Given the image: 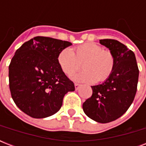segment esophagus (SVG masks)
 <instances>
[{
    "mask_svg": "<svg viewBox=\"0 0 146 146\" xmlns=\"http://www.w3.org/2000/svg\"><path fill=\"white\" fill-rule=\"evenodd\" d=\"M80 84L75 83V89H76V90H78V89H80Z\"/></svg>",
    "mask_w": 146,
    "mask_h": 146,
    "instance_id": "esophagus-1",
    "label": "esophagus"
}]
</instances>
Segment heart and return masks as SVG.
Returning <instances> with one entry per match:
<instances>
[{
	"label": "heart",
	"mask_w": 146,
	"mask_h": 146,
	"mask_svg": "<svg viewBox=\"0 0 146 146\" xmlns=\"http://www.w3.org/2000/svg\"><path fill=\"white\" fill-rule=\"evenodd\" d=\"M60 67L66 75L70 76L80 67L83 62L84 70L72 76L80 82H102L111 75L115 66V57L110 50H103L96 43H84L70 48L62 50L57 57Z\"/></svg>",
	"instance_id": "b5f03b06"
}]
</instances>
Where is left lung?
Masks as SVG:
<instances>
[{
    "instance_id": "1",
    "label": "left lung",
    "mask_w": 146,
    "mask_h": 146,
    "mask_svg": "<svg viewBox=\"0 0 146 146\" xmlns=\"http://www.w3.org/2000/svg\"><path fill=\"white\" fill-rule=\"evenodd\" d=\"M115 57L111 75L102 84L92 86V96L82 104L84 113L96 122L106 123L120 117L136 96L139 69L135 54L120 42L100 40Z\"/></svg>"
}]
</instances>
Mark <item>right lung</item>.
<instances>
[{"instance_id": "obj_1", "label": "right lung", "mask_w": 146, "mask_h": 146, "mask_svg": "<svg viewBox=\"0 0 146 146\" xmlns=\"http://www.w3.org/2000/svg\"><path fill=\"white\" fill-rule=\"evenodd\" d=\"M72 43L37 36L15 52L9 66L11 96L22 111L33 118H45L59 111L63 98L75 90L60 67V52Z\"/></svg>"}]
</instances>
